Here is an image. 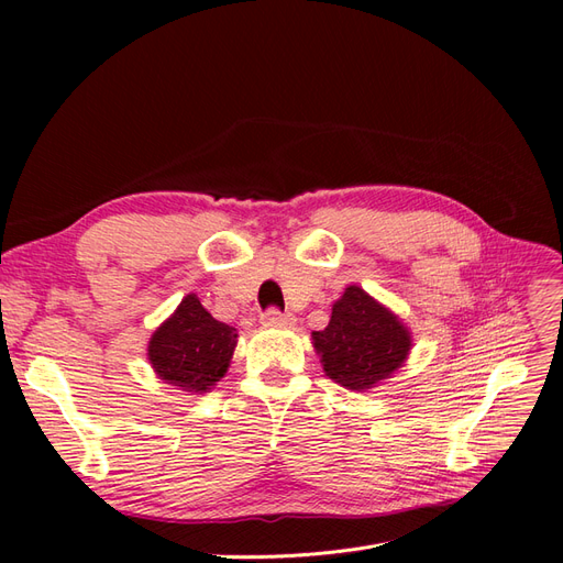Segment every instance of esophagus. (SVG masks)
Listing matches in <instances>:
<instances>
[{
    "instance_id": "obj_1",
    "label": "esophagus",
    "mask_w": 563,
    "mask_h": 563,
    "mask_svg": "<svg viewBox=\"0 0 563 563\" xmlns=\"http://www.w3.org/2000/svg\"><path fill=\"white\" fill-rule=\"evenodd\" d=\"M260 319L264 327H294V321H297L291 312H280L276 308H269Z\"/></svg>"
}]
</instances>
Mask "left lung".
Wrapping results in <instances>:
<instances>
[{
    "instance_id": "1",
    "label": "left lung",
    "mask_w": 563,
    "mask_h": 563,
    "mask_svg": "<svg viewBox=\"0 0 563 563\" xmlns=\"http://www.w3.org/2000/svg\"><path fill=\"white\" fill-rule=\"evenodd\" d=\"M312 344L329 378L365 393L406 363L412 340L395 312L349 285L333 303L329 327L312 333Z\"/></svg>"
}]
</instances>
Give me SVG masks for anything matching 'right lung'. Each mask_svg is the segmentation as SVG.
<instances>
[{"label": "right lung", "instance_id": "1", "mask_svg": "<svg viewBox=\"0 0 563 563\" xmlns=\"http://www.w3.org/2000/svg\"><path fill=\"white\" fill-rule=\"evenodd\" d=\"M234 346L236 329L207 312L196 294H187L153 333L147 361L157 376L177 390L202 395L225 376Z\"/></svg>", "mask_w": 563, "mask_h": 563}]
</instances>
